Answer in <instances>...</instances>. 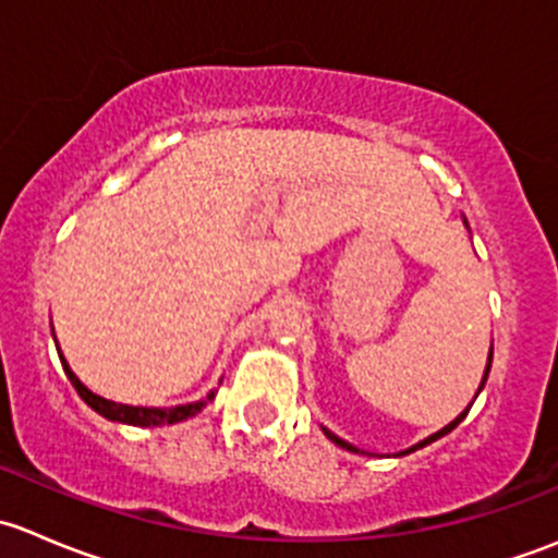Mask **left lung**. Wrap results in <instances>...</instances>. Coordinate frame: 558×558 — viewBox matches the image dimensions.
I'll use <instances>...</instances> for the list:
<instances>
[{
	"label": "left lung",
	"mask_w": 558,
	"mask_h": 558,
	"mask_svg": "<svg viewBox=\"0 0 558 558\" xmlns=\"http://www.w3.org/2000/svg\"><path fill=\"white\" fill-rule=\"evenodd\" d=\"M461 218H464V216H461ZM464 227H466V229H470V223H466V218H464ZM492 359H494V348H492V351H488L486 373H483V378H481V386H477V393H481V391H483V386H486V378H488V369H492ZM477 393H475V399H477ZM470 408H472V404H466V410H464V413H459V415H456V418L451 421V424H448V426H442V429H440V432H435V435H429V437H426V440H421V442H415V446L404 448V451H399L397 456H408V453L418 451V448L429 446V442L440 440V437H446V435H448V432H453V429H456V426H459V424H461V421H464V418H466V413H470ZM320 432H324V435H326V437H329V440H331V442H335V446L345 448V451H351V453H367V451H362V448H356V446H351V442H345V440H342V437H337V435H335V432H329V429H326V426H320Z\"/></svg>",
	"instance_id": "left-lung-1"
}]
</instances>
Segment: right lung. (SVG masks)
Masks as SVG:
<instances>
[{
    "label": "right lung",
    "mask_w": 558,
    "mask_h": 558,
    "mask_svg": "<svg viewBox=\"0 0 558 558\" xmlns=\"http://www.w3.org/2000/svg\"><path fill=\"white\" fill-rule=\"evenodd\" d=\"M53 340H56V335H53ZM56 351H59L61 367H64L66 378H70V384L75 386V391L81 393L83 402H86L92 410H97V413L102 415V418L116 421V424H129V426H165V424H178V421H185V418H191V415L202 413V410L207 408V402H213V399H216V388H213V391L207 393V397L196 399V402L174 404V408H140V404L112 402V399L99 397V393H94L92 388L83 386L81 378H77V375L70 369V364H66L64 353H61L59 345H56Z\"/></svg>",
    "instance_id": "add662e5"
}]
</instances>
